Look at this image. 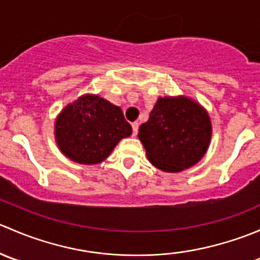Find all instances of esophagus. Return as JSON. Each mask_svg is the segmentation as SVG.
I'll return each instance as SVG.
<instances>
[{"instance_id":"34e87169","label":"esophagus","mask_w":260,"mask_h":260,"mask_svg":"<svg viewBox=\"0 0 260 260\" xmlns=\"http://www.w3.org/2000/svg\"><path fill=\"white\" fill-rule=\"evenodd\" d=\"M138 127H140V123L133 122L132 123V129H133V136H136L138 133Z\"/></svg>"}]
</instances>
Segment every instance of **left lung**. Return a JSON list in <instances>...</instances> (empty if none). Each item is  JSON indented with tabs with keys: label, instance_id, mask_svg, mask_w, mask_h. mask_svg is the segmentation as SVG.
Listing matches in <instances>:
<instances>
[{
	"label": "left lung",
	"instance_id": "8db88e82",
	"mask_svg": "<svg viewBox=\"0 0 260 260\" xmlns=\"http://www.w3.org/2000/svg\"><path fill=\"white\" fill-rule=\"evenodd\" d=\"M208 112L185 95L157 99L138 131L147 158L165 172H180L198 164L211 140Z\"/></svg>",
	"mask_w": 260,
	"mask_h": 260
}]
</instances>
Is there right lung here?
Wrapping results in <instances>:
<instances>
[{"instance_id": "1", "label": "right lung", "mask_w": 260, "mask_h": 260, "mask_svg": "<svg viewBox=\"0 0 260 260\" xmlns=\"http://www.w3.org/2000/svg\"><path fill=\"white\" fill-rule=\"evenodd\" d=\"M55 140L72 161L95 165L104 161L122 138L132 135L122 109L94 94L68 104L55 120Z\"/></svg>"}]
</instances>
